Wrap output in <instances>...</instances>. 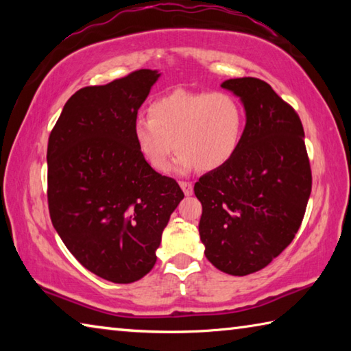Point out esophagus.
<instances>
[{"mask_svg":"<svg viewBox=\"0 0 351 351\" xmlns=\"http://www.w3.org/2000/svg\"><path fill=\"white\" fill-rule=\"evenodd\" d=\"M180 186H181L182 192H184V195H186V197H190V195L193 193V186H192V182L181 181V182H180Z\"/></svg>","mask_w":351,"mask_h":351,"instance_id":"esophagus-1","label":"esophagus"}]
</instances>
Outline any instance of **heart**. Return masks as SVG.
Masks as SVG:
<instances>
[{"label": "heart", "mask_w": 351, "mask_h": 351, "mask_svg": "<svg viewBox=\"0 0 351 351\" xmlns=\"http://www.w3.org/2000/svg\"><path fill=\"white\" fill-rule=\"evenodd\" d=\"M150 117L133 123V139L144 161L154 170L167 169L180 150L176 173L203 167L217 170L232 161L241 144L245 110L232 94L175 91L150 105Z\"/></svg>", "instance_id": "1"}]
</instances>
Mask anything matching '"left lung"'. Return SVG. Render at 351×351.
I'll use <instances>...</instances> for the list:
<instances>
[{
    "instance_id": "8db88e82",
    "label": "left lung",
    "mask_w": 351,
    "mask_h": 351,
    "mask_svg": "<svg viewBox=\"0 0 351 351\" xmlns=\"http://www.w3.org/2000/svg\"><path fill=\"white\" fill-rule=\"evenodd\" d=\"M221 88L241 100L246 125L232 161L195 184L203 204L199 239L217 269L247 276L293 241L311 193V169L299 116L268 83L241 77Z\"/></svg>"
}]
</instances>
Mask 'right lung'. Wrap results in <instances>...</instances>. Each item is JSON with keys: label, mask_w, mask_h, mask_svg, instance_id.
I'll use <instances>...</instances> for the list:
<instances>
[{"label": "right lung", "mask_w": 351, "mask_h": 351, "mask_svg": "<svg viewBox=\"0 0 351 351\" xmlns=\"http://www.w3.org/2000/svg\"><path fill=\"white\" fill-rule=\"evenodd\" d=\"M159 71L139 69L71 96L47 142L51 221L93 274L132 283L152 271L184 193L136 148L133 123Z\"/></svg>", "instance_id": "1"}]
</instances>
